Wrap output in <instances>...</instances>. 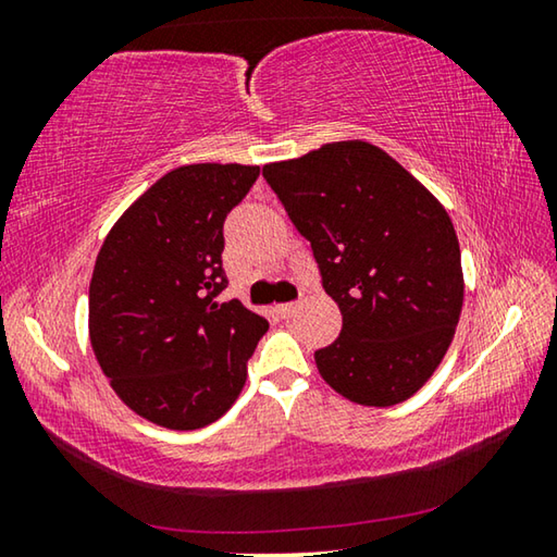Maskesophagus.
<instances>
[{
  "mask_svg": "<svg viewBox=\"0 0 557 557\" xmlns=\"http://www.w3.org/2000/svg\"><path fill=\"white\" fill-rule=\"evenodd\" d=\"M297 312H299V301H289V305H280L277 307V314L282 319H292Z\"/></svg>",
  "mask_w": 557,
  "mask_h": 557,
  "instance_id": "obj_1",
  "label": "esophagus"
}]
</instances>
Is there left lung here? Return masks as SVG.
I'll return each mask as SVG.
<instances>
[{
	"label": "left lung",
	"instance_id": "left-lung-1",
	"mask_svg": "<svg viewBox=\"0 0 557 557\" xmlns=\"http://www.w3.org/2000/svg\"><path fill=\"white\" fill-rule=\"evenodd\" d=\"M262 176L342 309V334L314 354L322 379L358 405L408 400L445 358L465 301L445 206L361 139L265 164Z\"/></svg>",
	"mask_w": 557,
	"mask_h": 557
}]
</instances>
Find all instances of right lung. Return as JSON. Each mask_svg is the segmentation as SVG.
Instances as JSON below:
<instances>
[{
    "label": "right lung",
    "instance_id": "right-lung-1",
    "mask_svg": "<svg viewBox=\"0 0 557 557\" xmlns=\"http://www.w3.org/2000/svg\"><path fill=\"white\" fill-rule=\"evenodd\" d=\"M260 166L188 164L112 225L90 280L88 329L117 398L154 425L199 430L228 412L268 322L219 301L223 221Z\"/></svg>",
    "mask_w": 557,
    "mask_h": 557
}]
</instances>
